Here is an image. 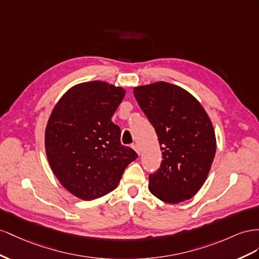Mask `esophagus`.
Masks as SVG:
<instances>
[{
	"instance_id": "esophagus-1",
	"label": "esophagus",
	"mask_w": 259,
	"mask_h": 259,
	"mask_svg": "<svg viewBox=\"0 0 259 259\" xmlns=\"http://www.w3.org/2000/svg\"><path fill=\"white\" fill-rule=\"evenodd\" d=\"M132 149H134L138 154H140V147L137 144H132Z\"/></svg>"
}]
</instances>
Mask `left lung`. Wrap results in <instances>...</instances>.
Returning <instances> with one entry per match:
<instances>
[{
  "label": "left lung",
  "mask_w": 259,
  "mask_h": 259,
  "mask_svg": "<svg viewBox=\"0 0 259 259\" xmlns=\"http://www.w3.org/2000/svg\"><path fill=\"white\" fill-rule=\"evenodd\" d=\"M134 94L162 154L159 169L149 177L150 192L169 204L187 201L202 188L215 157L210 118L193 95L165 81L136 87Z\"/></svg>",
  "instance_id": "1"
}]
</instances>
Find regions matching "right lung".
I'll list each match as a JSON object with an SVG mask.
<instances>
[{"label": "right lung", "instance_id": "right-lung-1", "mask_svg": "<svg viewBox=\"0 0 259 259\" xmlns=\"http://www.w3.org/2000/svg\"><path fill=\"white\" fill-rule=\"evenodd\" d=\"M125 90L104 81L73 85L52 110L46 152L52 171L72 195L92 201L116 189L138 154L120 143L112 117Z\"/></svg>", "mask_w": 259, "mask_h": 259}]
</instances>
